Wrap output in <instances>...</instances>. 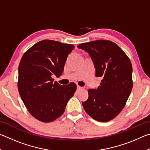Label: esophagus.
Returning <instances> with one entry per match:
<instances>
[{
  "label": "esophagus",
  "mask_w": 150,
  "mask_h": 150,
  "mask_svg": "<svg viewBox=\"0 0 150 150\" xmlns=\"http://www.w3.org/2000/svg\"><path fill=\"white\" fill-rule=\"evenodd\" d=\"M77 88L78 91H79V90H82V89H83V87H80V86H79V85H77Z\"/></svg>",
  "instance_id": "1"
}]
</instances>
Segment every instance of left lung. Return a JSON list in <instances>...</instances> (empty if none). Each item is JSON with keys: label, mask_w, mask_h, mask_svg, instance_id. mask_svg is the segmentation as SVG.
<instances>
[{"label": "left lung", "mask_w": 150, "mask_h": 150, "mask_svg": "<svg viewBox=\"0 0 150 150\" xmlns=\"http://www.w3.org/2000/svg\"><path fill=\"white\" fill-rule=\"evenodd\" d=\"M87 52L102 78L96 89L88 91V98L82 105L88 115L98 122H108L119 115L133 87L132 66L130 59L117 44L99 40L77 46Z\"/></svg>", "instance_id": "obj_1"}]
</instances>
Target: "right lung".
Wrapping results in <instances>:
<instances>
[{"label": "right lung", "instance_id": "1", "mask_svg": "<svg viewBox=\"0 0 150 150\" xmlns=\"http://www.w3.org/2000/svg\"><path fill=\"white\" fill-rule=\"evenodd\" d=\"M74 47L72 44L45 40L22 55L18 88L24 105L37 120L50 122L59 118L74 95L75 83L61 85L52 78L62 75L68 55Z\"/></svg>", "mask_w": 150, "mask_h": 150}]
</instances>
